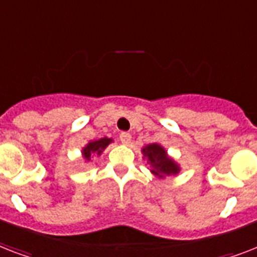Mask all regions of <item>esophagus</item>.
<instances>
[{"mask_svg":"<svg viewBox=\"0 0 257 257\" xmlns=\"http://www.w3.org/2000/svg\"><path fill=\"white\" fill-rule=\"evenodd\" d=\"M120 141L125 145L131 144V141H132V136H131V135H129V133H126V132L120 133Z\"/></svg>","mask_w":257,"mask_h":257,"instance_id":"esophagus-1","label":"esophagus"}]
</instances>
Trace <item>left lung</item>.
Returning a JSON list of instances; mask_svg holds the SVG:
<instances>
[{
  "label": "left lung",
  "instance_id": "obj_1",
  "mask_svg": "<svg viewBox=\"0 0 257 257\" xmlns=\"http://www.w3.org/2000/svg\"><path fill=\"white\" fill-rule=\"evenodd\" d=\"M144 156L148 159V164L151 165V171L159 177H165V176L177 175L180 171L179 165L175 161L169 159L165 151L161 145L151 144L147 145L143 149Z\"/></svg>",
  "mask_w": 257,
  "mask_h": 257
}]
</instances>
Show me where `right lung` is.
I'll list each match as a JSON object with an SVG mask.
<instances>
[{
  "label": "right lung",
  "mask_w": 257,
  "mask_h": 257,
  "mask_svg": "<svg viewBox=\"0 0 257 257\" xmlns=\"http://www.w3.org/2000/svg\"><path fill=\"white\" fill-rule=\"evenodd\" d=\"M112 143V139H108V137H104V139H100V140L90 141L85 148L82 149V156L86 161L90 160L92 155H101V152L104 151L109 144Z\"/></svg>",
  "instance_id": "1"
}]
</instances>
